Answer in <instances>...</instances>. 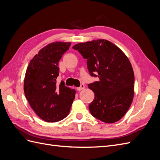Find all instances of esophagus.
<instances>
[{
  "label": "esophagus",
  "instance_id": "esophagus-1",
  "mask_svg": "<svg viewBox=\"0 0 160 160\" xmlns=\"http://www.w3.org/2000/svg\"><path fill=\"white\" fill-rule=\"evenodd\" d=\"M84 88H85V85H84L83 84H81V86L79 87V88H77V91H81V90H83Z\"/></svg>",
  "mask_w": 160,
  "mask_h": 160
}]
</instances>
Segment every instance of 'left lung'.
Returning a JSON list of instances; mask_svg holds the SVG:
<instances>
[{"label": "left lung", "mask_w": 160, "mask_h": 160, "mask_svg": "<svg viewBox=\"0 0 160 160\" xmlns=\"http://www.w3.org/2000/svg\"><path fill=\"white\" fill-rule=\"evenodd\" d=\"M87 61L92 77L98 81L88 85L95 98L89 109L94 118L115 123L126 113L134 95V73L128 57L111 42L99 39L72 47Z\"/></svg>", "instance_id": "obj_1"}]
</instances>
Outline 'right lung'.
Listing matches in <instances>:
<instances>
[{
	"instance_id": "1",
	"label": "right lung",
	"mask_w": 160,
	"mask_h": 160,
	"mask_svg": "<svg viewBox=\"0 0 160 160\" xmlns=\"http://www.w3.org/2000/svg\"><path fill=\"white\" fill-rule=\"evenodd\" d=\"M71 42L50 43L38 51L28 64L24 80V91L31 108L47 122H57L65 118L75 97V90L61 81L57 85L58 67Z\"/></svg>"
}]
</instances>
